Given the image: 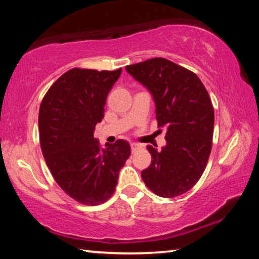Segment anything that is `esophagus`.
<instances>
[{
    "instance_id": "1",
    "label": "esophagus",
    "mask_w": 259,
    "mask_h": 259,
    "mask_svg": "<svg viewBox=\"0 0 259 259\" xmlns=\"http://www.w3.org/2000/svg\"><path fill=\"white\" fill-rule=\"evenodd\" d=\"M130 146H131V150H133V151L137 150V148L140 147V145H139V144H137V143H131Z\"/></svg>"
}]
</instances>
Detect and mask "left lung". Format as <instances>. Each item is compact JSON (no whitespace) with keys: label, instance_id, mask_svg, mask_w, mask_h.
Segmentation results:
<instances>
[{"label":"left lung","instance_id":"left-lung-1","mask_svg":"<svg viewBox=\"0 0 259 259\" xmlns=\"http://www.w3.org/2000/svg\"><path fill=\"white\" fill-rule=\"evenodd\" d=\"M125 71L150 91L157 125L166 128L161 151L147 146L152 162L142 171L143 181L162 198L182 195L202 176L211 152L214 114L208 91L195 73L164 58Z\"/></svg>","mask_w":259,"mask_h":259}]
</instances>
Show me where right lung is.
<instances>
[{
    "label": "right lung",
    "mask_w": 259,
    "mask_h": 259,
    "mask_svg": "<svg viewBox=\"0 0 259 259\" xmlns=\"http://www.w3.org/2000/svg\"><path fill=\"white\" fill-rule=\"evenodd\" d=\"M121 72L69 69L41 103L38 133L48 168L61 190L82 204L97 205L111 198L120 169L130 156L125 140L102 147L94 137Z\"/></svg>",
    "instance_id": "1"
}]
</instances>
